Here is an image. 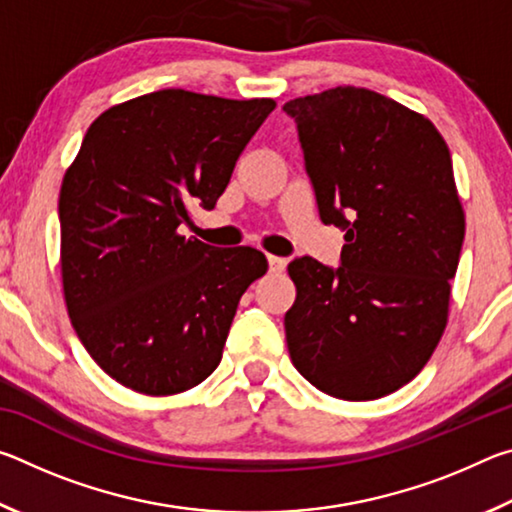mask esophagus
<instances>
[{
    "mask_svg": "<svg viewBox=\"0 0 512 512\" xmlns=\"http://www.w3.org/2000/svg\"><path fill=\"white\" fill-rule=\"evenodd\" d=\"M268 266H271L273 273H282L287 268V259L277 257V255H268Z\"/></svg>",
    "mask_w": 512,
    "mask_h": 512,
    "instance_id": "obj_1",
    "label": "esophagus"
}]
</instances>
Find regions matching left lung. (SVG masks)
Masks as SVG:
<instances>
[{"instance_id": "8db88e82", "label": "left lung", "mask_w": 512, "mask_h": 512, "mask_svg": "<svg viewBox=\"0 0 512 512\" xmlns=\"http://www.w3.org/2000/svg\"><path fill=\"white\" fill-rule=\"evenodd\" d=\"M341 266L296 257L284 316L296 370L339 400H377L418 375L443 336L465 237L452 155L427 117L366 88L284 103Z\"/></svg>"}]
</instances>
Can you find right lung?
I'll use <instances>...</instances> for the list:
<instances>
[{"mask_svg":"<svg viewBox=\"0 0 512 512\" xmlns=\"http://www.w3.org/2000/svg\"><path fill=\"white\" fill-rule=\"evenodd\" d=\"M273 99L160 90L92 121L60 187V271L72 325L97 366L144 395L201 384L223 357L262 250L183 237L212 210Z\"/></svg>","mask_w":512,"mask_h":512,"instance_id":"1","label":"right lung"}]
</instances>
